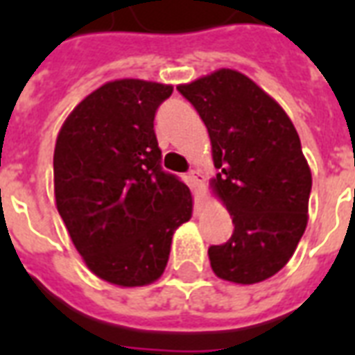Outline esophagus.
Instances as JSON below:
<instances>
[{
  "label": "esophagus",
  "instance_id": "34e87169",
  "mask_svg": "<svg viewBox=\"0 0 355 355\" xmlns=\"http://www.w3.org/2000/svg\"><path fill=\"white\" fill-rule=\"evenodd\" d=\"M189 184H191V188H193V195H195V205H199L200 199H202V193H205V175L199 169H191L188 173Z\"/></svg>",
  "mask_w": 355,
  "mask_h": 355
}]
</instances>
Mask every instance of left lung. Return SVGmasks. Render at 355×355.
Returning a JSON list of instances; mask_svg holds the SVG:
<instances>
[{
  "label": "left lung",
  "instance_id": "left-lung-1",
  "mask_svg": "<svg viewBox=\"0 0 355 355\" xmlns=\"http://www.w3.org/2000/svg\"><path fill=\"white\" fill-rule=\"evenodd\" d=\"M210 134L214 189L227 205L234 232L208 248L211 269L234 284L276 275L295 252L306 225L311 171L297 128L256 83L219 69L177 86Z\"/></svg>",
  "mask_w": 355,
  "mask_h": 355
}]
</instances>
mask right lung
Here are the masks:
<instances>
[{
    "instance_id": "obj_1",
    "label": "right lung",
    "mask_w": 355,
    "mask_h": 355,
    "mask_svg": "<svg viewBox=\"0 0 355 355\" xmlns=\"http://www.w3.org/2000/svg\"><path fill=\"white\" fill-rule=\"evenodd\" d=\"M173 86L123 79L92 92L58 132L57 210L94 275L147 286L166 269L173 234L189 221L186 184L162 169L156 110Z\"/></svg>"
}]
</instances>
